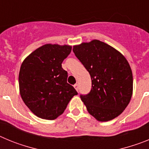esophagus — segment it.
<instances>
[{"label":"esophagus","mask_w":149,"mask_h":149,"mask_svg":"<svg viewBox=\"0 0 149 149\" xmlns=\"http://www.w3.org/2000/svg\"><path fill=\"white\" fill-rule=\"evenodd\" d=\"M74 89H76V90L78 92L79 90V86H78V84H75V85H74Z\"/></svg>","instance_id":"obj_1"}]
</instances>
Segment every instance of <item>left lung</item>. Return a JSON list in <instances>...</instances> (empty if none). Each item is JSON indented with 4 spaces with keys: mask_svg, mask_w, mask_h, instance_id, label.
Wrapping results in <instances>:
<instances>
[{
    "mask_svg": "<svg viewBox=\"0 0 149 149\" xmlns=\"http://www.w3.org/2000/svg\"><path fill=\"white\" fill-rule=\"evenodd\" d=\"M73 52L92 80L90 92L80 95L89 114L100 122L120 115L133 93L132 71L125 57L96 39L74 46Z\"/></svg>",
    "mask_w": 149,
    "mask_h": 149,
    "instance_id": "8db88e82",
    "label": "left lung"
}]
</instances>
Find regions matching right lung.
I'll return each mask as SVG.
<instances>
[{"mask_svg":"<svg viewBox=\"0 0 149 149\" xmlns=\"http://www.w3.org/2000/svg\"><path fill=\"white\" fill-rule=\"evenodd\" d=\"M69 45L47 44L30 54L21 65L18 81L22 98L39 118L54 120L63 113L75 89L67 83L62 63L69 55Z\"/></svg>","mask_w":149,"mask_h":149,"instance_id":"obj_1","label":"right lung"}]
</instances>
